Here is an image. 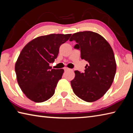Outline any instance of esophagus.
I'll use <instances>...</instances> for the list:
<instances>
[{
  "mask_svg": "<svg viewBox=\"0 0 133 133\" xmlns=\"http://www.w3.org/2000/svg\"><path fill=\"white\" fill-rule=\"evenodd\" d=\"M64 69L65 71H67V70H70V69L67 68V67H65V68H64Z\"/></svg>",
  "mask_w": 133,
  "mask_h": 133,
  "instance_id": "obj_1",
  "label": "esophagus"
}]
</instances>
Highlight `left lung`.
Instances as JSON below:
<instances>
[{"instance_id":"1","label":"left lung","mask_w":133,"mask_h":133,"mask_svg":"<svg viewBox=\"0 0 133 133\" xmlns=\"http://www.w3.org/2000/svg\"><path fill=\"white\" fill-rule=\"evenodd\" d=\"M70 41L77 43L75 49L81 52V58L88 62L84 73L75 71L71 81L73 92L87 102H93L104 95L111 87L116 72L113 50L104 37L91 31L77 32Z\"/></svg>"}]
</instances>
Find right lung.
Returning <instances> with one entry per match:
<instances>
[{"label": "right lung", "instance_id": "1", "mask_svg": "<svg viewBox=\"0 0 133 133\" xmlns=\"http://www.w3.org/2000/svg\"><path fill=\"white\" fill-rule=\"evenodd\" d=\"M71 34H51L29 42L15 64L17 83L28 98L36 103L49 100L55 94L63 69H51L49 64L57 58L60 46Z\"/></svg>", "mask_w": 133, "mask_h": 133}]
</instances>
